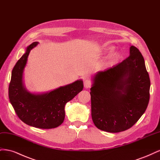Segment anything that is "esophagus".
<instances>
[{
    "instance_id": "34e87169",
    "label": "esophagus",
    "mask_w": 160,
    "mask_h": 160,
    "mask_svg": "<svg viewBox=\"0 0 160 160\" xmlns=\"http://www.w3.org/2000/svg\"><path fill=\"white\" fill-rule=\"evenodd\" d=\"M83 85H84L85 88L88 89V88H90L91 85V82L89 79H85L83 82Z\"/></svg>"
}]
</instances>
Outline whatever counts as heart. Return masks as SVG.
Instances as JSON below:
<instances>
[{
    "instance_id": "b5f03b06",
    "label": "heart",
    "mask_w": 160,
    "mask_h": 160,
    "mask_svg": "<svg viewBox=\"0 0 160 160\" xmlns=\"http://www.w3.org/2000/svg\"><path fill=\"white\" fill-rule=\"evenodd\" d=\"M114 50V47H106L103 50V53H109L112 52ZM122 58V56L119 54V52H114L112 55H110L108 59L105 62L104 66L106 67H109L111 66H113L115 64H117L118 62L119 61V60Z\"/></svg>"
}]
</instances>
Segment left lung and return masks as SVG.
<instances>
[{"mask_svg":"<svg viewBox=\"0 0 160 160\" xmlns=\"http://www.w3.org/2000/svg\"><path fill=\"white\" fill-rule=\"evenodd\" d=\"M149 89L143 57L131 46L127 59L93 77L90 94L95 126L110 133L132 128L147 109Z\"/></svg>","mask_w":160,"mask_h":160,"instance_id":"obj_1","label":"left lung"}]
</instances>
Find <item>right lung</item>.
Masks as SVG:
<instances>
[{"mask_svg": "<svg viewBox=\"0 0 160 160\" xmlns=\"http://www.w3.org/2000/svg\"><path fill=\"white\" fill-rule=\"evenodd\" d=\"M34 42L14 65L8 88V98L17 116L22 122L41 129L55 128L63 122L65 104L83 89L82 80L60 87L47 93L28 92L22 81L24 69L31 51L38 45Z\"/></svg>", "mask_w": 160, "mask_h": 160, "instance_id": "add662e5", "label": "right lung"}]
</instances>
